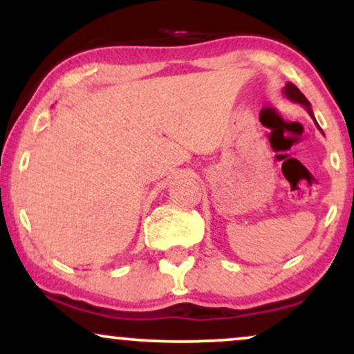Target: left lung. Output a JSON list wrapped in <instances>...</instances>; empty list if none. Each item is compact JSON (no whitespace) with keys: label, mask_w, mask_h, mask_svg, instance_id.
I'll return each mask as SVG.
<instances>
[{"label":"left lung","mask_w":354,"mask_h":354,"mask_svg":"<svg viewBox=\"0 0 354 354\" xmlns=\"http://www.w3.org/2000/svg\"><path fill=\"white\" fill-rule=\"evenodd\" d=\"M283 95L286 96L288 100L290 101H293V103H298V104H301V106L306 109L308 111V115H310L311 118H313V121H315V124L318 126V129L321 133H323V129L319 128V124H318V121H316V118H315V115H313V109H311V104H310V101L306 100V96L303 95L301 91H299L298 88L295 86L293 83H286V86L283 88Z\"/></svg>","instance_id":"8db88e82"}]
</instances>
